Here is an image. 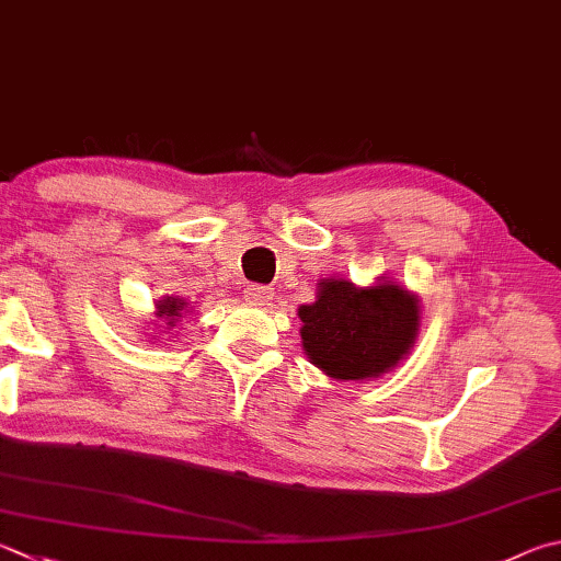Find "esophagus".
I'll list each match as a JSON object with an SVG mask.
<instances>
[{
    "instance_id": "esophagus-1",
    "label": "esophagus",
    "mask_w": 561,
    "mask_h": 561,
    "mask_svg": "<svg viewBox=\"0 0 561 561\" xmlns=\"http://www.w3.org/2000/svg\"><path fill=\"white\" fill-rule=\"evenodd\" d=\"M272 299V289L262 287V284H250L245 289V301H250L252 307H264Z\"/></svg>"
}]
</instances>
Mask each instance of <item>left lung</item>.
I'll list each match as a JSON object with an SVG mask.
<instances>
[{
    "instance_id": "left-lung-1",
    "label": "left lung",
    "mask_w": 561,
    "mask_h": 561,
    "mask_svg": "<svg viewBox=\"0 0 561 561\" xmlns=\"http://www.w3.org/2000/svg\"><path fill=\"white\" fill-rule=\"evenodd\" d=\"M304 351L335 380H368L394 368L412 348L420 307L397 284L358 289L323 279L319 299L299 309Z\"/></svg>"
}]
</instances>
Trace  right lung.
Masks as SVG:
<instances>
[{"label": "right lung", "mask_w": 561, "mask_h": 561, "mask_svg": "<svg viewBox=\"0 0 561 561\" xmlns=\"http://www.w3.org/2000/svg\"><path fill=\"white\" fill-rule=\"evenodd\" d=\"M183 311V301L181 299H164L159 304V316H164L167 325H174L176 323V316H181Z\"/></svg>", "instance_id": "add662e5"}]
</instances>
